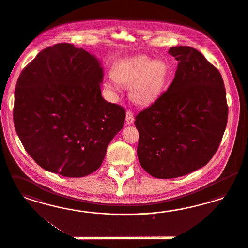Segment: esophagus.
Instances as JSON below:
<instances>
[{"mask_svg": "<svg viewBox=\"0 0 248 248\" xmlns=\"http://www.w3.org/2000/svg\"><path fill=\"white\" fill-rule=\"evenodd\" d=\"M133 122H134V114L131 111L128 110V111H126V113H125V123H126V124L129 125Z\"/></svg>", "mask_w": 248, "mask_h": 248, "instance_id": "1", "label": "esophagus"}]
</instances>
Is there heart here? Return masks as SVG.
<instances>
[{
	"mask_svg": "<svg viewBox=\"0 0 248 248\" xmlns=\"http://www.w3.org/2000/svg\"><path fill=\"white\" fill-rule=\"evenodd\" d=\"M169 75V66L165 61L137 55L115 63L111 73L112 79L105 81L103 89L113 94L117 90V84L129 87L131 100L136 105L147 106L162 95Z\"/></svg>",
	"mask_w": 248,
	"mask_h": 248,
	"instance_id": "heart-1",
	"label": "heart"
}]
</instances>
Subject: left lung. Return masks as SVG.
I'll use <instances>...</instances> for the list:
<instances>
[{
    "label": "left lung",
    "instance_id": "8db88e82",
    "mask_svg": "<svg viewBox=\"0 0 248 248\" xmlns=\"http://www.w3.org/2000/svg\"><path fill=\"white\" fill-rule=\"evenodd\" d=\"M168 53L178 61L173 82L135 121L139 162L160 179L183 176L206 165L221 143L228 115L217 69L189 46L172 47Z\"/></svg>",
    "mask_w": 248,
    "mask_h": 248
}]
</instances>
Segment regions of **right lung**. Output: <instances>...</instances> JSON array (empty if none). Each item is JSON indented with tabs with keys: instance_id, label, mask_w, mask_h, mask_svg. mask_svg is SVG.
<instances>
[{
	"instance_id": "right-lung-1",
	"label": "right lung",
	"mask_w": 248,
	"mask_h": 248,
	"mask_svg": "<svg viewBox=\"0 0 248 248\" xmlns=\"http://www.w3.org/2000/svg\"><path fill=\"white\" fill-rule=\"evenodd\" d=\"M104 69L82 48L58 44L23 69L14 122L24 149L46 171L66 177L93 173L120 132L125 111L102 96Z\"/></svg>"
}]
</instances>
